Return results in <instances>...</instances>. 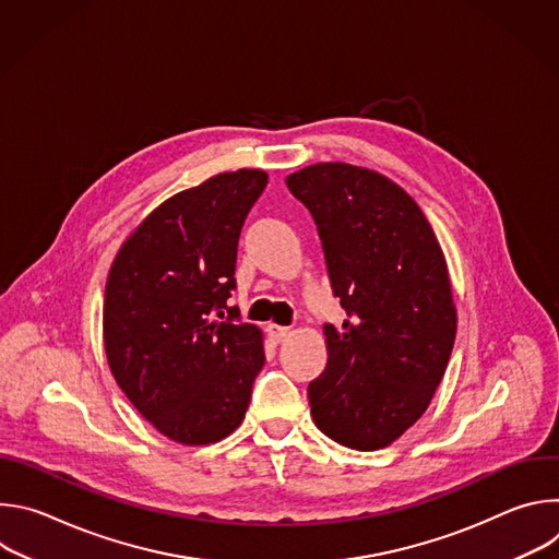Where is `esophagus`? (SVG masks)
Returning a JSON list of instances; mask_svg holds the SVG:
<instances>
[{
    "label": "esophagus",
    "instance_id": "obj_1",
    "mask_svg": "<svg viewBox=\"0 0 559 559\" xmlns=\"http://www.w3.org/2000/svg\"><path fill=\"white\" fill-rule=\"evenodd\" d=\"M267 336L274 341V343H281L289 336V328H283V325H267Z\"/></svg>",
    "mask_w": 559,
    "mask_h": 559
}]
</instances>
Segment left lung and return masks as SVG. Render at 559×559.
I'll list each match as a JSON object with an SVG mask.
<instances>
[{"instance_id":"1","label":"left lung","mask_w":559,"mask_h":559,"mask_svg":"<svg viewBox=\"0 0 559 559\" xmlns=\"http://www.w3.org/2000/svg\"><path fill=\"white\" fill-rule=\"evenodd\" d=\"M321 236L347 321L325 323L328 367L309 382L311 418L328 438L373 451L429 407L455 341L444 254L416 201L386 177L316 164L287 177Z\"/></svg>"}]
</instances>
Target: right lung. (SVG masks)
Instances as JSON below:
<instances>
[{
	"label": "right lung",
	"mask_w": 559,
	"mask_h": 559,
	"mask_svg": "<svg viewBox=\"0 0 559 559\" xmlns=\"http://www.w3.org/2000/svg\"><path fill=\"white\" fill-rule=\"evenodd\" d=\"M263 170L223 173L158 205L121 246L106 283L110 371L136 412L181 444H210L243 423L265 362L261 330L241 323V227Z\"/></svg>",
	"instance_id": "1"
}]
</instances>
